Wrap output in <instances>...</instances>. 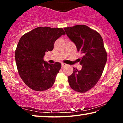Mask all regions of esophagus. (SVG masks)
<instances>
[{"label":"esophagus","mask_w":123,"mask_h":123,"mask_svg":"<svg viewBox=\"0 0 123 123\" xmlns=\"http://www.w3.org/2000/svg\"><path fill=\"white\" fill-rule=\"evenodd\" d=\"M67 65V64H66V63H61V66H62V67H64L66 66Z\"/></svg>","instance_id":"esophagus-1"}]
</instances>
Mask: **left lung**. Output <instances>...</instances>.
Returning a JSON list of instances; mask_svg holds the SVG:
<instances>
[{
	"label": "left lung",
	"instance_id": "8db88e82",
	"mask_svg": "<svg viewBox=\"0 0 123 123\" xmlns=\"http://www.w3.org/2000/svg\"><path fill=\"white\" fill-rule=\"evenodd\" d=\"M67 36L75 43L82 56L79 59L82 69L74 68L68 76V83L73 90L85 93L93 88L100 78L107 56L103 39L98 32L85 25L64 28Z\"/></svg>",
	"mask_w": 123,
	"mask_h": 123
}]
</instances>
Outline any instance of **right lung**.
<instances>
[{"mask_svg":"<svg viewBox=\"0 0 123 123\" xmlns=\"http://www.w3.org/2000/svg\"><path fill=\"white\" fill-rule=\"evenodd\" d=\"M62 28L38 27L20 38L15 51V59L20 77L29 88L43 91L50 88L61 64H49L43 60L45 52L52 51L54 43L65 35Z\"/></svg>","mask_w":123,"mask_h":123,"instance_id":"obj_1","label":"right lung"}]
</instances>
